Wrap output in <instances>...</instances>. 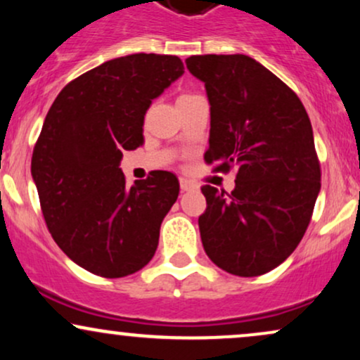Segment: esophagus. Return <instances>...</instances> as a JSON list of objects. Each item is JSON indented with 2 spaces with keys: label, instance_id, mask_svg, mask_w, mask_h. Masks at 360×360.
Wrapping results in <instances>:
<instances>
[{
  "label": "esophagus",
  "instance_id": "obj_1",
  "mask_svg": "<svg viewBox=\"0 0 360 360\" xmlns=\"http://www.w3.org/2000/svg\"><path fill=\"white\" fill-rule=\"evenodd\" d=\"M181 189L183 191H196L198 189V184L194 183V181H189V179H184V177H181Z\"/></svg>",
  "mask_w": 360,
  "mask_h": 360
}]
</instances>
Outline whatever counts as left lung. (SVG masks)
Instances as JSON below:
<instances>
[{"label": "left lung", "mask_w": 360, "mask_h": 360, "mask_svg": "<svg viewBox=\"0 0 360 360\" xmlns=\"http://www.w3.org/2000/svg\"><path fill=\"white\" fill-rule=\"evenodd\" d=\"M189 72L212 105L205 162L235 171V189L201 186L205 252L242 278L266 274L295 252L321 186L311 123L296 93L249 56H191Z\"/></svg>", "instance_id": "left-lung-1"}]
</instances>
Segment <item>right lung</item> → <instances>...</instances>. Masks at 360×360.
<instances>
[{
	"instance_id": "obj_1",
	"label": "right lung",
	"mask_w": 360,
	"mask_h": 360,
	"mask_svg": "<svg viewBox=\"0 0 360 360\" xmlns=\"http://www.w3.org/2000/svg\"><path fill=\"white\" fill-rule=\"evenodd\" d=\"M183 72L177 56L131 53L81 74L52 103L32 176L49 232L82 269L123 278L154 257L179 181L154 171L127 188L120 160L143 142L152 100Z\"/></svg>"
}]
</instances>
